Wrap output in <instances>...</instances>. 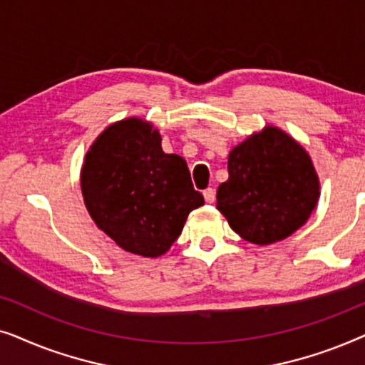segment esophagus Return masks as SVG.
Returning a JSON list of instances; mask_svg holds the SVG:
<instances>
[{"label":"esophagus","instance_id":"1","mask_svg":"<svg viewBox=\"0 0 365 365\" xmlns=\"http://www.w3.org/2000/svg\"><path fill=\"white\" fill-rule=\"evenodd\" d=\"M202 196H204V199H206V202L212 204L214 201H216V189H212V187H207L206 191L202 192Z\"/></svg>","mask_w":365,"mask_h":365}]
</instances>
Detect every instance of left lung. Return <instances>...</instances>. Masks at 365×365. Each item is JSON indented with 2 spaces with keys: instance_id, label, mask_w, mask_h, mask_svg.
I'll return each mask as SVG.
<instances>
[{
  "instance_id": "1",
  "label": "left lung",
  "mask_w": 365,
  "mask_h": 365,
  "mask_svg": "<svg viewBox=\"0 0 365 365\" xmlns=\"http://www.w3.org/2000/svg\"><path fill=\"white\" fill-rule=\"evenodd\" d=\"M216 207L244 241L269 246L311 217L321 182L309 153L277 126L252 133L227 158Z\"/></svg>"
}]
</instances>
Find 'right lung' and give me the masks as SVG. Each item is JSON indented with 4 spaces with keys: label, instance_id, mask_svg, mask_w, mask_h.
<instances>
[{
    "label": "right lung",
    "instance_id": "obj_1",
    "mask_svg": "<svg viewBox=\"0 0 365 365\" xmlns=\"http://www.w3.org/2000/svg\"><path fill=\"white\" fill-rule=\"evenodd\" d=\"M153 123L131 116L104 129L81 168V192L94 224L123 251L159 257L204 204L187 164L166 154Z\"/></svg>",
    "mask_w": 365,
    "mask_h": 365
}]
</instances>
